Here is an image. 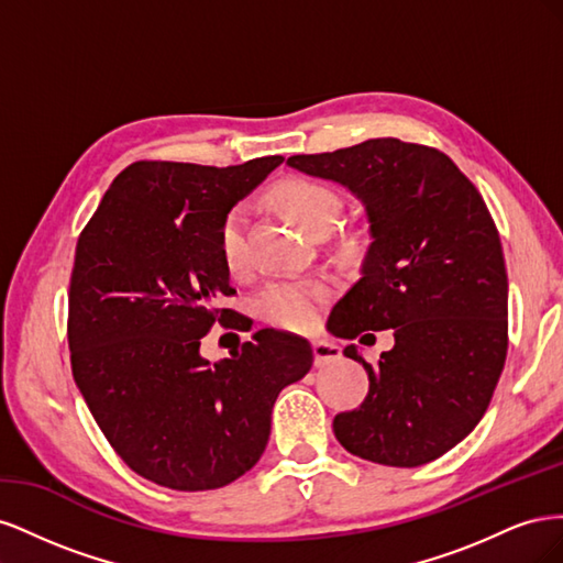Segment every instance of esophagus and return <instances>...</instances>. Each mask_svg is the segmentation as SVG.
Wrapping results in <instances>:
<instances>
[{"instance_id": "obj_1", "label": "esophagus", "mask_w": 563, "mask_h": 563, "mask_svg": "<svg viewBox=\"0 0 563 563\" xmlns=\"http://www.w3.org/2000/svg\"><path fill=\"white\" fill-rule=\"evenodd\" d=\"M312 350H314V364L321 368V366H329L333 362L340 360V347L329 343V340H314L312 343Z\"/></svg>"}]
</instances>
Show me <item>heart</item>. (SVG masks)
<instances>
[{"instance_id": "1", "label": "heart", "mask_w": 563, "mask_h": 563, "mask_svg": "<svg viewBox=\"0 0 563 563\" xmlns=\"http://www.w3.org/2000/svg\"><path fill=\"white\" fill-rule=\"evenodd\" d=\"M275 201L310 234L327 232L343 211V197L331 185L312 178H288L275 187ZM246 218L244 203H234L220 220L218 246L228 269L236 272L246 263ZM331 288L321 279L282 277L267 282L255 296V310L269 327L284 331H308L321 317Z\"/></svg>"}]
</instances>
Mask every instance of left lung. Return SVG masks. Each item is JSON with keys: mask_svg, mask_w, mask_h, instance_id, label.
<instances>
[{"mask_svg": "<svg viewBox=\"0 0 563 563\" xmlns=\"http://www.w3.org/2000/svg\"><path fill=\"white\" fill-rule=\"evenodd\" d=\"M286 164L350 187L371 223L362 279L338 300L331 331L364 345L395 331L378 364L345 347L368 395L333 432L371 463H432L484 418L507 356V269L486 201L444 152L399 139Z\"/></svg>", "mask_w": 563, "mask_h": 563, "instance_id": "1", "label": "left lung"}]
</instances>
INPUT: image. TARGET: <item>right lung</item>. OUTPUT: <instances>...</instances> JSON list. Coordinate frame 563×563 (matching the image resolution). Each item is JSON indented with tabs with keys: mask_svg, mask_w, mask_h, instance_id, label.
<instances>
[{
	"mask_svg": "<svg viewBox=\"0 0 563 563\" xmlns=\"http://www.w3.org/2000/svg\"><path fill=\"white\" fill-rule=\"evenodd\" d=\"M284 157L240 166L133 162L81 230L67 294L73 376L114 453L143 479L211 490L258 463L279 391L312 368L305 338L263 329L230 360L199 354L213 323L251 331L220 220Z\"/></svg>",
	"mask_w": 563,
	"mask_h": 563,
	"instance_id": "add662e5",
	"label": "right lung"
}]
</instances>
